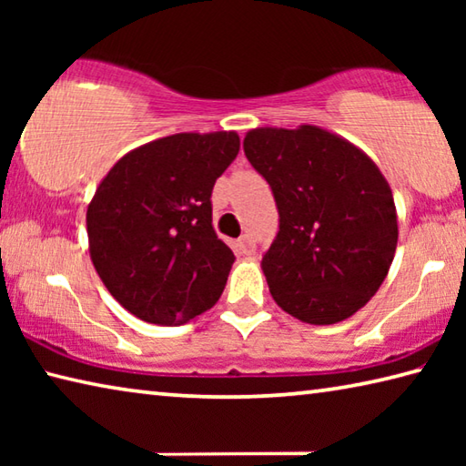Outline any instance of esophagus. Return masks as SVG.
Returning <instances> with one entry per match:
<instances>
[{
	"label": "esophagus",
	"mask_w": 466,
	"mask_h": 466,
	"mask_svg": "<svg viewBox=\"0 0 466 466\" xmlns=\"http://www.w3.org/2000/svg\"><path fill=\"white\" fill-rule=\"evenodd\" d=\"M238 248L242 255H252V252H255V238H252L250 234H244L238 240Z\"/></svg>",
	"instance_id": "obj_1"
}]
</instances>
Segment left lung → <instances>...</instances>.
I'll use <instances>...</instances> for the list:
<instances>
[{
	"label": "left lung",
	"instance_id": "obj_1",
	"mask_svg": "<svg viewBox=\"0 0 466 466\" xmlns=\"http://www.w3.org/2000/svg\"><path fill=\"white\" fill-rule=\"evenodd\" d=\"M242 146L279 209L278 238L261 261L273 299L309 325L353 317L397 250L389 180L364 149L317 125L257 127Z\"/></svg>",
	"mask_w": 466,
	"mask_h": 466
}]
</instances>
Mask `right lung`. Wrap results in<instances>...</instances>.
Here are the masks:
<instances>
[{
	"mask_svg": "<svg viewBox=\"0 0 466 466\" xmlns=\"http://www.w3.org/2000/svg\"><path fill=\"white\" fill-rule=\"evenodd\" d=\"M240 149L236 131L175 133L125 154L86 211L94 269L116 302L154 325L209 310L234 252L211 224V188Z\"/></svg>",
	"mask_w": 466,
	"mask_h": 466,
	"instance_id": "right-lung-1",
	"label": "right lung"
}]
</instances>
